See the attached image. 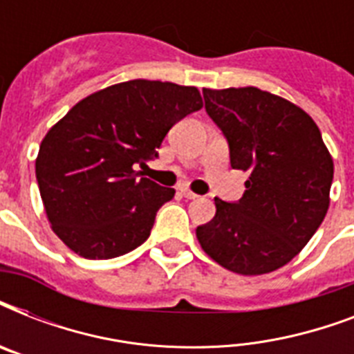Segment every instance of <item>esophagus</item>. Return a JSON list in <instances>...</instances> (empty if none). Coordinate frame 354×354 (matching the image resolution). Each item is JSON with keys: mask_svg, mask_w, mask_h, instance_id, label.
<instances>
[{"mask_svg": "<svg viewBox=\"0 0 354 354\" xmlns=\"http://www.w3.org/2000/svg\"><path fill=\"white\" fill-rule=\"evenodd\" d=\"M178 191H180V194H182L183 198H187V200L198 198V194L193 193V191H191V189H189V187H180V189H178Z\"/></svg>", "mask_w": 354, "mask_h": 354, "instance_id": "obj_1", "label": "esophagus"}]
</instances>
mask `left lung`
Masks as SVG:
<instances>
[{
	"label": "left lung",
	"mask_w": 354,
	"mask_h": 354,
	"mask_svg": "<svg viewBox=\"0 0 354 354\" xmlns=\"http://www.w3.org/2000/svg\"><path fill=\"white\" fill-rule=\"evenodd\" d=\"M204 99L230 143L232 167L250 178L236 204L215 198V216L196 227V239L230 272L270 274L290 263L324 222L330 152L313 118L270 91L204 88Z\"/></svg>",
	"instance_id": "obj_1"
}]
</instances>
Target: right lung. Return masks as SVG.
Wrapping results in <instances>:
<instances>
[{"label": "right lung", "instance_id": "obj_1", "mask_svg": "<svg viewBox=\"0 0 354 354\" xmlns=\"http://www.w3.org/2000/svg\"><path fill=\"white\" fill-rule=\"evenodd\" d=\"M204 106L198 88L136 79L79 101L41 139L36 180L47 221L84 259L141 246L174 189L138 178L172 124Z\"/></svg>", "mask_w": 354, "mask_h": 354}]
</instances>
